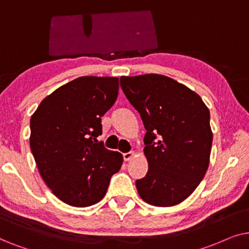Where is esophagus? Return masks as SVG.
Listing matches in <instances>:
<instances>
[{"mask_svg":"<svg viewBox=\"0 0 249 249\" xmlns=\"http://www.w3.org/2000/svg\"><path fill=\"white\" fill-rule=\"evenodd\" d=\"M134 156H135V151H130V152H126V154L123 155V157H124V160L128 161V160H131Z\"/></svg>","mask_w":249,"mask_h":249,"instance_id":"obj_1","label":"esophagus"}]
</instances>
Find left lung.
Here are the masks:
<instances>
[{"instance_id": "obj_1", "label": "left lung", "mask_w": 249, "mask_h": 249, "mask_svg": "<svg viewBox=\"0 0 249 249\" xmlns=\"http://www.w3.org/2000/svg\"><path fill=\"white\" fill-rule=\"evenodd\" d=\"M121 86L147 130L149 168L135 182L139 195L152 206H175L195 191L210 165V110L196 92L164 75L122 76Z\"/></svg>"}]
</instances>
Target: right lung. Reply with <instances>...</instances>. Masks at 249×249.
I'll use <instances>...</instances> for the list:
<instances>
[{
  "mask_svg": "<svg viewBox=\"0 0 249 249\" xmlns=\"http://www.w3.org/2000/svg\"><path fill=\"white\" fill-rule=\"evenodd\" d=\"M117 77L82 76L43 99L31 118L29 144L43 181L74 207L100 201L123 156L97 138L118 95Z\"/></svg>",
  "mask_w": 249,
  "mask_h": 249,
  "instance_id": "obj_1",
  "label": "right lung"
}]
</instances>
